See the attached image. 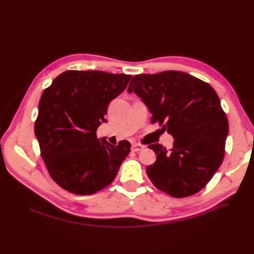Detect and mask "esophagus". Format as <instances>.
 I'll use <instances>...</instances> for the list:
<instances>
[{"instance_id":"obj_1","label":"esophagus","mask_w":254,"mask_h":254,"mask_svg":"<svg viewBox=\"0 0 254 254\" xmlns=\"http://www.w3.org/2000/svg\"><path fill=\"white\" fill-rule=\"evenodd\" d=\"M144 149H145V146L141 145V144H133L131 146V150L134 151V152H139V151H142Z\"/></svg>"}]
</instances>
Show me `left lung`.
Wrapping results in <instances>:
<instances>
[{
    "instance_id": "left-lung-1",
    "label": "left lung",
    "mask_w": 254,
    "mask_h": 254,
    "mask_svg": "<svg viewBox=\"0 0 254 254\" xmlns=\"http://www.w3.org/2000/svg\"><path fill=\"white\" fill-rule=\"evenodd\" d=\"M128 92L139 96L151 113V123L174 137L167 151L156 143L148 148L157 160L146 168L155 187L176 198L196 194L220 166L229 132L226 114L215 90L180 71L135 75Z\"/></svg>"
}]
</instances>
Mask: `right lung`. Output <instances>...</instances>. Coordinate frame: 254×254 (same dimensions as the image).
I'll use <instances>...</instances> for the list:
<instances>
[{
    "instance_id": "obj_1",
    "label": "right lung",
    "mask_w": 254,
    "mask_h": 254,
    "mask_svg": "<svg viewBox=\"0 0 254 254\" xmlns=\"http://www.w3.org/2000/svg\"><path fill=\"white\" fill-rule=\"evenodd\" d=\"M131 75L103 71H66L44 90L35 134L52 179L67 191L91 195L108 187L130 143L97 139L107 123L108 105L125 90Z\"/></svg>"
}]
</instances>
